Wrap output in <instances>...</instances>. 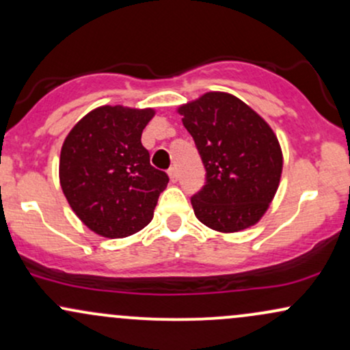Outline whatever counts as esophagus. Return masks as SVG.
<instances>
[{
  "mask_svg": "<svg viewBox=\"0 0 350 350\" xmlns=\"http://www.w3.org/2000/svg\"><path fill=\"white\" fill-rule=\"evenodd\" d=\"M167 174H170V179H171V183H178V179H179V174H178V170H176V166L170 167V171H167Z\"/></svg>",
  "mask_w": 350,
  "mask_h": 350,
  "instance_id": "esophagus-1",
  "label": "esophagus"
}]
</instances>
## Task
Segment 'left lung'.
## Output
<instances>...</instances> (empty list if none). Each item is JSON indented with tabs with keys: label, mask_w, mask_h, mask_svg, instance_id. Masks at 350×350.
<instances>
[{
	"label": "left lung",
	"mask_w": 350,
	"mask_h": 350,
	"mask_svg": "<svg viewBox=\"0 0 350 350\" xmlns=\"http://www.w3.org/2000/svg\"><path fill=\"white\" fill-rule=\"evenodd\" d=\"M178 111L206 167V186L191 199L196 217L224 234L255 226L270 207L283 171V152L270 124L226 92H207Z\"/></svg>",
	"instance_id": "1"
}]
</instances>
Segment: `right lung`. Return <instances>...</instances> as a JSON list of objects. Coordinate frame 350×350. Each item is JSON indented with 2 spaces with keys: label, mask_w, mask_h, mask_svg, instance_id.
<instances>
[{
  "label": "right lung",
  "mask_w": 350,
  "mask_h": 350,
  "mask_svg": "<svg viewBox=\"0 0 350 350\" xmlns=\"http://www.w3.org/2000/svg\"><path fill=\"white\" fill-rule=\"evenodd\" d=\"M152 108L103 105L83 116L60 150L59 179L75 215L107 239L133 235L151 222L170 178L150 164L142 133Z\"/></svg>",
  "instance_id": "1"
}]
</instances>
